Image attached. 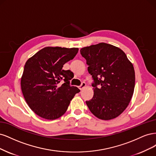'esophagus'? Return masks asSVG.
Segmentation results:
<instances>
[{
    "label": "esophagus",
    "instance_id": "esophagus-1",
    "mask_svg": "<svg viewBox=\"0 0 156 156\" xmlns=\"http://www.w3.org/2000/svg\"><path fill=\"white\" fill-rule=\"evenodd\" d=\"M85 87H86V83L83 82V83H82V85H80V86L78 87V88H79L80 90H82V89H83Z\"/></svg>",
    "mask_w": 156,
    "mask_h": 156
}]
</instances>
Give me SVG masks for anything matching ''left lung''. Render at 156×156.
<instances>
[{
	"instance_id": "obj_1",
	"label": "left lung",
	"mask_w": 156,
	"mask_h": 156,
	"mask_svg": "<svg viewBox=\"0 0 156 156\" xmlns=\"http://www.w3.org/2000/svg\"><path fill=\"white\" fill-rule=\"evenodd\" d=\"M86 59L94 83V95L86 101L97 118L108 120L117 117L126 109L135 87V71L123 51L112 44L100 43L80 49ZM97 84H100L98 88Z\"/></svg>"
}]
</instances>
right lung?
<instances>
[{"label": "right lung", "mask_w": 156, "mask_h": 156, "mask_svg": "<svg viewBox=\"0 0 156 156\" xmlns=\"http://www.w3.org/2000/svg\"><path fill=\"white\" fill-rule=\"evenodd\" d=\"M78 52V48L47 47L25 63L21 90L28 106L38 116L48 120L62 117L74 95L80 91L69 85L71 71L62 69ZM62 79L65 82L61 84Z\"/></svg>", "instance_id": "add662e5"}]
</instances>
